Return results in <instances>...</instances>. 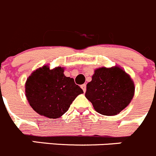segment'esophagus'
<instances>
[{
  "label": "esophagus",
  "mask_w": 156,
  "mask_h": 156,
  "mask_svg": "<svg viewBox=\"0 0 156 156\" xmlns=\"http://www.w3.org/2000/svg\"><path fill=\"white\" fill-rule=\"evenodd\" d=\"M81 88H82V90H83V92L85 93L86 92V90H87V85H86L85 83L83 84V85H81Z\"/></svg>",
  "instance_id": "obj_1"
}]
</instances>
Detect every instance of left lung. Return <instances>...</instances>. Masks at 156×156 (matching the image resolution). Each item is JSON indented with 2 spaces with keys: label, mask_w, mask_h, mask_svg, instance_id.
Segmentation results:
<instances>
[{
  "label": "left lung",
  "mask_w": 156,
  "mask_h": 156,
  "mask_svg": "<svg viewBox=\"0 0 156 156\" xmlns=\"http://www.w3.org/2000/svg\"><path fill=\"white\" fill-rule=\"evenodd\" d=\"M134 94L133 80L121 67L115 66L95 69L92 80L87 84L85 97L97 112L112 116L128 106Z\"/></svg>",
  "instance_id": "obj_1"
}]
</instances>
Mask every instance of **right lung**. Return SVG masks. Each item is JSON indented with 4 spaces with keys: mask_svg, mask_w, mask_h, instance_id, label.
Listing matches in <instances>:
<instances>
[{
    "mask_svg": "<svg viewBox=\"0 0 156 156\" xmlns=\"http://www.w3.org/2000/svg\"><path fill=\"white\" fill-rule=\"evenodd\" d=\"M60 66L50 69L43 66L34 71L25 83V96L30 106L48 118L63 115L77 96L83 93L74 80L64 75Z\"/></svg>",
    "mask_w": 156,
    "mask_h": 156,
    "instance_id": "right-lung-1",
    "label": "right lung"
}]
</instances>
